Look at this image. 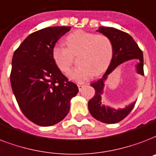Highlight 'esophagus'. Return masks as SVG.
Segmentation results:
<instances>
[{
	"mask_svg": "<svg viewBox=\"0 0 156 156\" xmlns=\"http://www.w3.org/2000/svg\"><path fill=\"white\" fill-rule=\"evenodd\" d=\"M84 86H85V84H83V83H78V89H79V91H82V89L84 87Z\"/></svg>",
	"mask_w": 156,
	"mask_h": 156,
	"instance_id": "34e87169",
	"label": "esophagus"
}]
</instances>
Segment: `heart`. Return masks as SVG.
<instances>
[{
	"label": "heart",
	"instance_id": "1",
	"mask_svg": "<svg viewBox=\"0 0 156 156\" xmlns=\"http://www.w3.org/2000/svg\"><path fill=\"white\" fill-rule=\"evenodd\" d=\"M66 47L55 46L52 58L62 73L68 74L78 56L80 65L70 73L71 79L83 83L91 76L100 75L107 69L113 57V44L110 37L103 34L83 30L70 33L65 37Z\"/></svg>",
	"mask_w": 156,
	"mask_h": 156
}]
</instances>
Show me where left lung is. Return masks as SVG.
<instances>
[{
	"label": "left lung",
	"mask_w": 156,
	"mask_h": 156,
	"mask_svg": "<svg viewBox=\"0 0 156 156\" xmlns=\"http://www.w3.org/2000/svg\"><path fill=\"white\" fill-rule=\"evenodd\" d=\"M98 31L110 37L112 41L114 52L112 60L105 73L101 78L91 84V87L95 89V96L88 101L89 112L92 117L102 123H116L128 116L133 109L135 103L126 107L125 109L118 110L103 105L101 103V94L105 80L118 65L133 59H139V64L136 65V71L141 75H144L143 54L138 45L128 33L109 27H100Z\"/></svg>",
	"instance_id": "left-lung-1"
}]
</instances>
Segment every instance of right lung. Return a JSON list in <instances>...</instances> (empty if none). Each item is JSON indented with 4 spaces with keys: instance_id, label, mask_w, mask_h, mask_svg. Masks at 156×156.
I'll list each match as a JSON object with an SVG mask.
<instances>
[{
    "instance_id": "1",
    "label": "right lung",
    "mask_w": 156,
    "mask_h": 156,
    "mask_svg": "<svg viewBox=\"0 0 156 156\" xmlns=\"http://www.w3.org/2000/svg\"><path fill=\"white\" fill-rule=\"evenodd\" d=\"M71 27H49L31 33L15 50L12 58L10 83L23 114L39 126L63 120L70 100L78 92L52 58L56 41Z\"/></svg>"
}]
</instances>
